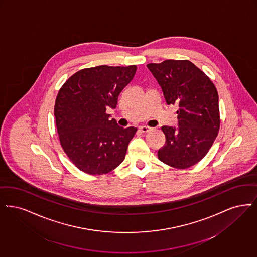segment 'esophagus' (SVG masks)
Here are the masks:
<instances>
[{
    "instance_id": "esophagus-1",
    "label": "esophagus",
    "mask_w": 257,
    "mask_h": 257,
    "mask_svg": "<svg viewBox=\"0 0 257 257\" xmlns=\"http://www.w3.org/2000/svg\"><path fill=\"white\" fill-rule=\"evenodd\" d=\"M139 130H140V132H142L143 134H146V133L151 132V131H152V127L147 126V125H141V126L139 127Z\"/></svg>"
}]
</instances>
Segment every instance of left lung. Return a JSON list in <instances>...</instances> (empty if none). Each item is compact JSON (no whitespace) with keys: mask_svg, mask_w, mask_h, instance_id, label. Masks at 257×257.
I'll use <instances>...</instances> for the list:
<instances>
[{"mask_svg":"<svg viewBox=\"0 0 257 257\" xmlns=\"http://www.w3.org/2000/svg\"><path fill=\"white\" fill-rule=\"evenodd\" d=\"M167 104H178L179 126L163 125L166 143L159 149L160 161L186 169L206 156L220 130L218 92L211 79L189 60L167 59L149 63Z\"/></svg>","mask_w":257,"mask_h":257,"instance_id":"obj_1","label":"left lung"}]
</instances>
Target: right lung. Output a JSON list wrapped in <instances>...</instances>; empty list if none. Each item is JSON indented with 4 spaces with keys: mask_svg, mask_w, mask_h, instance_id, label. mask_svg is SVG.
<instances>
[{
    "mask_svg": "<svg viewBox=\"0 0 257 257\" xmlns=\"http://www.w3.org/2000/svg\"><path fill=\"white\" fill-rule=\"evenodd\" d=\"M136 69L135 65L85 68L58 91L54 110L60 145L80 171L103 175L123 162L137 128L119 126L106 110L116 107Z\"/></svg>",
    "mask_w": 257,
    "mask_h": 257,
    "instance_id": "add662e5",
    "label": "right lung"
}]
</instances>
